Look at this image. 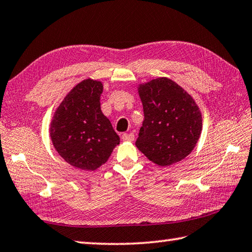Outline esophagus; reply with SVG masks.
<instances>
[{
  "label": "esophagus",
  "mask_w": 252,
  "mask_h": 252,
  "mask_svg": "<svg viewBox=\"0 0 252 252\" xmlns=\"http://www.w3.org/2000/svg\"><path fill=\"white\" fill-rule=\"evenodd\" d=\"M122 140L123 141H133L134 140V134L133 133H125V134H122Z\"/></svg>",
  "instance_id": "obj_1"
}]
</instances>
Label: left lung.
I'll use <instances>...</instances> for the list:
<instances>
[{
    "label": "left lung",
    "instance_id": "left-lung-1",
    "mask_svg": "<svg viewBox=\"0 0 252 252\" xmlns=\"http://www.w3.org/2000/svg\"><path fill=\"white\" fill-rule=\"evenodd\" d=\"M139 94L144 121L136 148L159 166L182 161L193 151L202 132V114L194 99L164 77L141 85Z\"/></svg>",
    "mask_w": 252,
    "mask_h": 252
}]
</instances>
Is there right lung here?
I'll use <instances>...</instances> for the list:
<instances>
[{
    "mask_svg": "<svg viewBox=\"0 0 252 252\" xmlns=\"http://www.w3.org/2000/svg\"><path fill=\"white\" fill-rule=\"evenodd\" d=\"M103 86L86 79L71 89L55 112L50 139L67 163L94 171L108 161L120 138L100 108Z\"/></svg>",
    "mask_w": 252,
    "mask_h": 252,
    "instance_id": "right-lung-1",
    "label": "right lung"
}]
</instances>
